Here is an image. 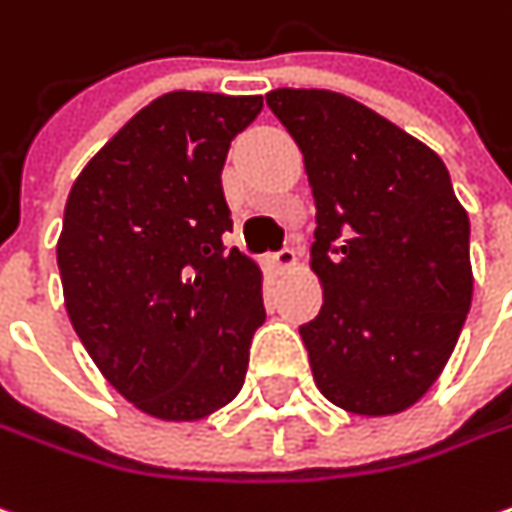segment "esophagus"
Returning <instances> with one entry per match:
<instances>
[{"mask_svg": "<svg viewBox=\"0 0 512 512\" xmlns=\"http://www.w3.org/2000/svg\"><path fill=\"white\" fill-rule=\"evenodd\" d=\"M269 263H272L275 272H289V269H295V263H298V252H295V249H280L278 255L269 257Z\"/></svg>", "mask_w": 512, "mask_h": 512, "instance_id": "obj_1", "label": "esophagus"}]
</instances>
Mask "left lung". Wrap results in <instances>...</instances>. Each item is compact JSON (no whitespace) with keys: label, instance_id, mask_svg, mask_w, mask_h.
Returning <instances> with one entry per match:
<instances>
[{"label":"left lung","instance_id":"1","mask_svg":"<svg viewBox=\"0 0 512 512\" xmlns=\"http://www.w3.org/2000/svg\"><path fill=\"white\" fill-rule=\"evenodd\" d=\"M266 105L315 197L318 318L300 326L323 398L395 415L433 387L473 300L470 220L430 145L352 97L278 88Z\"/></svg>","mask_w":512,"mask_h":512}]
</instances>
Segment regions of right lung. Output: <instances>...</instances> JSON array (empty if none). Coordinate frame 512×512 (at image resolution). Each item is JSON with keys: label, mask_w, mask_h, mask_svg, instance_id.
Listing matches in <instances>:
<instances>
[{"label": "right lung", "mask_w": 512, "mask_h": 512, "mask_svg": "<svg viewBox=\"0 0 512 512\" xmlns=\"http://www.w3.org/2000/svg\"><path fill=\"white\" fill-rule=\"evenodd\" d=\"M263 97L171 91L102 145L65 203L68 318L105 381L160 421H200L243 387L263 272L226 246L223 163Z\"/></svg>", "instance_id": "right-lung-1"}]
</instances>
